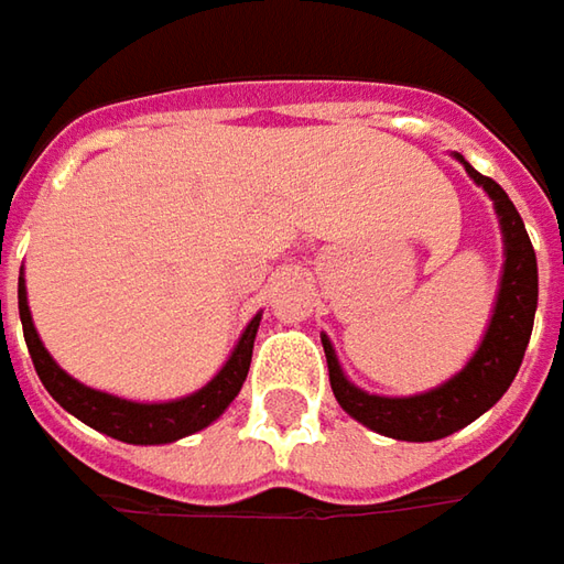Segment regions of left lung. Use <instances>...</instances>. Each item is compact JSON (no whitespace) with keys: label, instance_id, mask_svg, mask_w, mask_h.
Instances as JSON below:
<instances>
[{"label":"left lung","instance_id":"obj_1","mask_svg":"<svg viewBox=\"0 0 564 564\" xmlns=\"http://www.w3.org/2000/svg\"><path fill=\"white\" fill-rule=\"evenodd\" d=\"M454 158L464 163L470 180L482 185V192L492 198L505 239L502 283H499L496 308H492L489 328L482 334L477 354L470 356V362L454 379L432 388L426 394L379 398V394L356 388L354 381L344 376L330 340L322 337L325 356H328L330 391H334L337 404L362 426L381 432L388 438H401V442L445 438L457 429L470 426L477 416H482L496 404L521 369V359L530 344V330H533V315H536V293H540L536 290V252L530 246L521 214L505 195L502 185L477 173L460 154H454Z\"/></svg>","mask_w":564,"mask_h":564}]
</instances>
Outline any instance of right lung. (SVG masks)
<instances>
[{
    "instance_id": "1",
    "label": "right lung",
    "mask_w": 564,
    "mask_h": 564,
    "mask_svg": "<svg viewBox=\"0 0 564 564\" xmlns=\"http://www.w3.org/2000/svg\"><path fill=\"white\" fill-rule=\"evenodd\" d=\"M18 312H21V328H24V340H28V350L34 359V369H37L43 388L53 394V401L90 429H97L110 438H119V442H129V445H166V442H176V438H185L198 429L210 426L227 406L234 404L242 381L249 376L258 322H261V315H256L246 325L230 359L224 362V369L205 388H198L195 394L180 398V401H166V404H138V401H126V398H116L107 391H94L56 366V359L46 354L37 328L31 322L24 281H18Z\"/></svg>"
}]
</instances>
